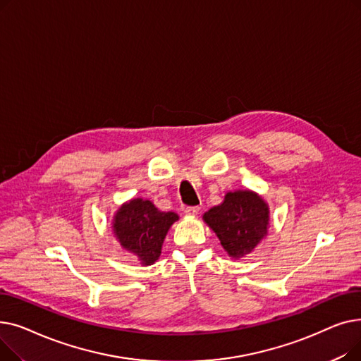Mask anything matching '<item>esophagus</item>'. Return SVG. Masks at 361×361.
<instances>
[{"label":"esophagus","instance_id":"1","mask_svg":"<svg viewBox=\"0 0 361 361\" xmlns=\"http://www.w3.org/2000/svg\"><path fill=\"white\" fill-rule=\"evenodd\" d=\"M199 211H200V207H197V206H192V207H185V215H188V216H196L197 214H199Z\"/></svg>","mask_w":361,"mask_h":361}]
</instances>
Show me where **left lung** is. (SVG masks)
I'll return each mask as SVG.
<instances>
[{"label": "left lung", "instance_id": "8db88e82", "mask_svg": "<svg viewBox=\"0 0 361 361\" xmlns=\"http://www.w3.org/2000/svg\"><path fill=\"white\" fill-rule=\"evenodd\" d=\"M204 224L216 234L231 259L250 255L268 235L269 204L259 193L244 190L226 192L224 200L203 214Z\"/></svg>", "mask_w": 361, "mask_h": 361}]
</instances>
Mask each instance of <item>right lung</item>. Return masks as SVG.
Wrapping results in <instances>:
<instances>
[{"label": "right lung", "instance_id": "obj_1", "mask_svg": "<svg viewBox=\"0 0 361 361\" xmlns=\"http://www.w3.org/2000/svg\"><path fill=\"white\" fill-rule=\"evenodd\" d=\"M180 216L162 212L147 199L135 197L124 202L111 221V230L121 247L135 256L142 267L154 264L162 250L164 240Z\"/></svg>", "mask_w": 361, "mask_h": 361}]
</instances>
